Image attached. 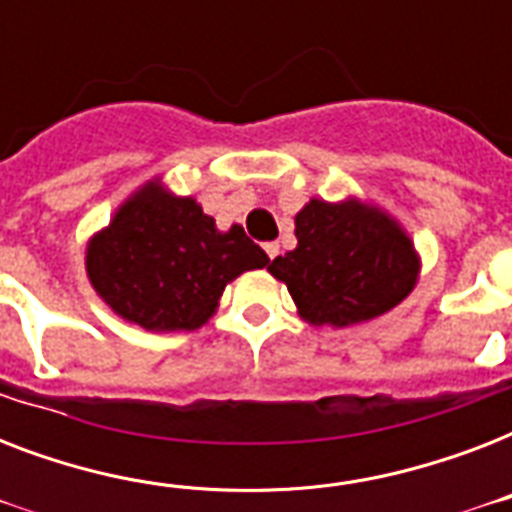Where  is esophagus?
<instances>
[{"label": "esophagus", "instance_id": "esophagus-1", "mask_svg": "<svg viewBox=\"0 0 512 512\" xmlns=\"http://www.w3.org/2000/svg\"><path fill=\"white\" fill-rule=\"evenodd\" d=\"M265 255H268V257H271V260H273V257H276V255H279V244H276V241H268V244H265Z\"/></svg>", "mask_w": 512, "mask_h": 512}]
</instances>
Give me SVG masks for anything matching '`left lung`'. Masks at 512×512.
Returning a JSON list of instances; mask_svg holds the SVG:
<instances>
[{
  "mask_svg": "<svg viewBox=\"0 0 512 512\" xmlns=\"http://www.w3.org/2000/svg\"><path fill=\"white\" fill-rule=\"evenodd\" d=\"M297 247L268 271L316 327H350L396 308L417 284L420 257L401 225L374 204L311 199L295 217Z\"/></svg>",
  "mask_w": 512,
  "mask_h": 512,
  "instance_id": "left-lung-1",
  "label": "left lung"
}]
</instances>
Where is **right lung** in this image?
Listing matches in <instances>:
<instances>
[{"label": "right lung", "mask_w": 512, "mask_h": 512, "mask_svg": "<svg viewBox=\"0 0 512 512\" xmlns=\"http://www.w3.org/2000/svg\"><path fill=\"white\" fill-rule=\"evenodd\" d=\"M84 265L116 316L151 332H191L217 311L225 284L265 268L268 255L241 225L217 231L196 199L151 180L92 236Z\"/></svg>", "instance_id": "1"}]
</instances>
